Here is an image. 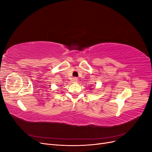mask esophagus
Here are the masks:
<instances>
[{
    "label": "esophagus",
    "instance_id": "obj_1",
    "mask_svg": "<svg viewBox=\"0 0 152 152\" xmlns=\"http://www.w3.org/2000/svg\"><path fill=\"white\" fill-rule=\"evenodd\" d=\"M77 78H76V77L73 78V81H74V82H77Z\"/></svg>",
    "mask_w": 152,
    "mask_h": 152
}]
</instances>
